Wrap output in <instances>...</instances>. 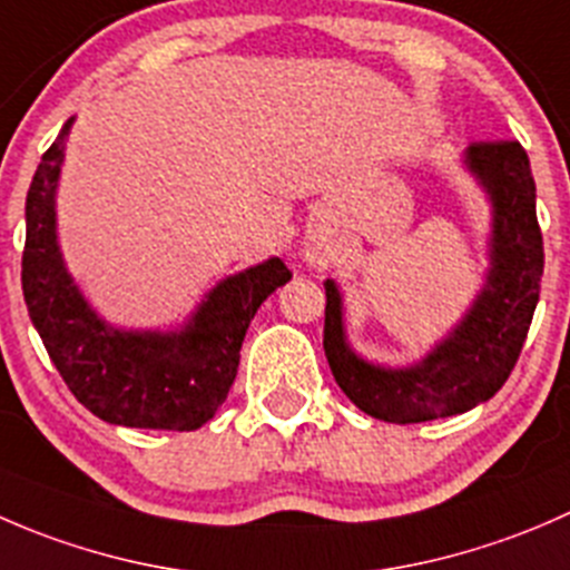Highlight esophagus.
Here are the masks:
<instances>
[{"instance_id": "1", "label": "esophagus", "mask_w": 570, "mask_h": 570, "mask_svg": "<svg viewBox=\"0 0 570 570\" xmlns=\"http://www.w3.org/2000/svg\"><path fill=\"white\" fill-rule=\"evenodd\" d=\"M306 262L308 264H320V253L317 250H306Z\"/></svg>"}]
</instances>
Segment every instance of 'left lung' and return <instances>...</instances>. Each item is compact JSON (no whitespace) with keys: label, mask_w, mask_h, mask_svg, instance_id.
<instances>
[{"label":"left lung","mask_w":570,"mask_h":570,"mask_svg":"<svg viewBox=\"0 0 570 570\" xmlns=\"http://www.w3.org/2000/svg\"><path fill=\"white\" fill-rule=\"evenodd\" d=\"M463 168L491 204L488 273L465 314L424 358L386 366L353 350L344 297L325 281V355L338 389L370 416L411 424L455 416L491 400L513 372L540 297L543 237L534 178L521 142H471Z\"/></svg>","instance_id":"1"}]
</instances>
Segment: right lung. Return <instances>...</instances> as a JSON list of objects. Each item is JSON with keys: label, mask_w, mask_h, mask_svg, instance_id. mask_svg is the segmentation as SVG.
<instances>
[{"label": "right lung", "mask_w": 570, "mask_h": 570, "mask_svg": "<svg viewBox=\"0 0 570 570\" xmlns=\"http://www.w3.org/2000/svg\"><path fill=\"white\" fill-rule=\"evenodd\" d=\"M73 118L40 159L27 193L21 289L32 325L73 396L120 428L198 430L226 402L258 306L292 278L278 256L217 281L170 331L115 327L68 273L57 239V184Z\"/></svg>", "instance_id": "1"}]
</instances>
